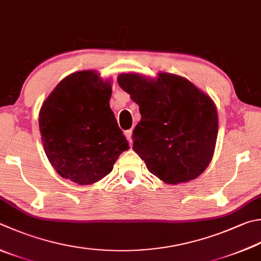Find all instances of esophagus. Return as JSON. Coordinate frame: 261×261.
Returning a JSON list of instances; mask_svg holds the SVG:
<instances>
[{
    "instance_id": "1",
    "label": "esophagus",
    "mask_w": 261,
    "mask_h": 261,
    "mask_svg": "<svg viewBox=\"0 0 261 261\" xmlns=\"http://www.w3.org/2000/svg\"><path fill=\"white\" fill-rule=\"evenodd\" d=\"M132 135H133V129H128L125 132V136L127 137V140H128L129 143H132Z\"/></svg>"
}]
</instances>
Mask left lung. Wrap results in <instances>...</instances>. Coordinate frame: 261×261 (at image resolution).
Returning <instances> with one entry per match:
<instances>
[{"label":"left lung","instance_id":"left-lung-1","mask_svg":"<svg viewBox=\"0 0 261 261\" xmlns=\"http://www.w3.org/2000/svg\"><path fill=\"white\" fill-rule=\"evenodd\" d=\"M118 84L140 107L133 150L147 170L165 183L178 184L203 173L218 134L217 109L191 82L160 72L156 81L121 73Z\"/></svg>","mask_w":261,"mask_h":261}]
</instances>
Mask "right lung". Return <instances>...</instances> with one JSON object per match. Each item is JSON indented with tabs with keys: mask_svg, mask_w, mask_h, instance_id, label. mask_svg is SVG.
<instances>
[{
	"mask_svg": "<svg viewBox=\"0 0 261 261\" xmlns=\"http://www.w3.org/2000/svg\"><path fill=\"white\" fill-rule=\"evenodd\" d=\"M110 83L88 70L62 80L43 103L38 122L44 151L63 178L95 183L129 149L110 109Z\"/></svg>",
	"mask_w": 261,
	"mask_h": 261,
	"instance_id": "1",
	"label": "right lung"
}]
</instances>
